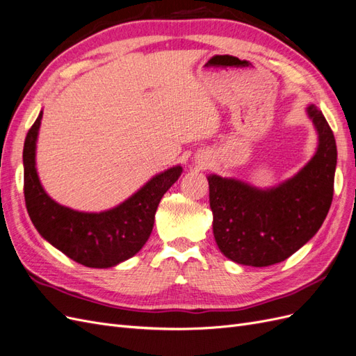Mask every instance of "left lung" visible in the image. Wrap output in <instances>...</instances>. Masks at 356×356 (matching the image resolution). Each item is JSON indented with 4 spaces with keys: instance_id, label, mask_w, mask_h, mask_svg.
<instances>
[{
    "instance_id": "left-lung-1",
    "label": "left lung",
    "mask_w": 356,
    "mask_h": 356,
    "mask_svg": "<svg viewBox=\"0 0 356 356\" xmlns=\"http://www.w3.org/2000/svg\"><path fill=\"white\" fill-rule=\"evenodd\" d=\"M306 113L318 133V147L293 177L260 189L234 177L207 176L214 239L222 253L239 265L263 268L284 261L318 232L328 214L336 139L314 103Z\"/></svg>"
}]
</instances>
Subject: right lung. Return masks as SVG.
Segmentation results:
<instances>
[{"label":"right lung","mask_w":356,"mask_h":356,"mask_svg":"<svg viewBox=\"0 0 356 356\" xmlns=\"http://www.w3.org/2000/svg\"><path fill=\"white\" fill-rule=\"evenodd\" d=\"M41 120L42 111L24 146L25 202L38 234L87 268H112L139 253L152 232L158 204L180 177L181 165L155 175L117 207L100 213L72 210L50 198L40 181L35 156Z\"/></svg>","instance_id":"obj_1"}]
</instances>
